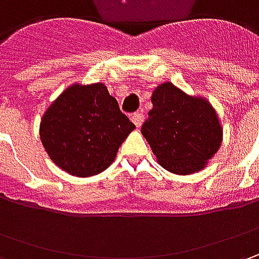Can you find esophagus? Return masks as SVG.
Returning a JSON list of instances; mask_svg holds the SVG:
<instances>
[{"instance_id":"obj_1","label":"esophagus","mask_w":259,"mask_h":259,"mask_svg":"<svg viewBox=\"0 0 259 259\" xmlns=\"http://www.w3.org/2000/svg\"><path fill=\"white\" fill-rule=\"evenodd\" d=\"M131 121L134 122L137 128H140V126L143 125V122H144V115L141 114V112H135V114L131 116Z\"/></svg>"}]
</instances>
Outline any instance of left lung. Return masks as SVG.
Segmentation results:
<instances>
[{"label":"left lung","instance_id":"8db88e82","mask_svg":"<svg viewBox=\"0 0 259 259\" xmlns=\"http://www.w3.org/2000/svg\"><path fill=\"white\" fill-rule=\"evenodd\" d=\"M153 109L141 126L158 164L167 171L189 176L203 170L221 148L224 128L212 104L189 95L171 82L151 95Z\"/></svg>","mask_w":259,"mask_h":259}]
</instances>
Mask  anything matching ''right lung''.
<instances>
[{"mask_svg": "<svg viewBox=\"0 0 259 259\" xmlns=\"http://www.w3.org/2000/svg\"><path fill=\"white\" fill-rule=\"evenodd\" d=\"M135 125L102 82L67 86L46 109L40 140L50 160L76 177L102 173Z\"/></svg>", "mask_w": 259, "mask_h": 259, "instance_id": "1", "label": "right lung"}]
</instances>
